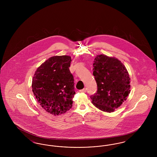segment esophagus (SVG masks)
<instances>
[{
  "label": "esophagus",
  "instance_id": "obj_1",
  "mask_svg": "<svg viewBox=\"0 0 157 157\" xmlns=\"http://www.w3.org/2000/svg\"><path fill=\"white\" fill-rule=\"evenodd\" d=\"M79 91H80L81 92H86V88H83V90H80Z\"/></svg>",
  "mask_w": 157,
  "mask_h": 157
}]
</instances>
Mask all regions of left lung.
<instances>
[{"label":"left lung","instance_id":"left-lung-1","mask_svg":"<svg viewBox=\"0 0 157 157\" xmlns=\"http://www.w3.org/2000/svg\"><path fill=\"white\" fill-rule=\"evenodd\" d=\"M93 65L98 90L90 97L92 102L104 112H113L130 93V78L127 69L118 59L105 55H97Z\"/></svg>","mask_w":157,"mask_h":157}]
</instances>
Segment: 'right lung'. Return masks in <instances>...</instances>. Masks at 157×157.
<instances>
[{
    "instance_id": "right-lung-1",
    "label": "right lung",
    "mask_w": 157,
    "mask_h": 157,
    "mask_svg": "<svg viewBox=\"0 0 157 157\" xmlns=\"http://www.w3.org/2000/svg\"><path fill=\"white\" fill-rule=\"evenodd\" d=\"M71 57L55 56L37 67L32 79V91L46 112L59 115L72 106L74 79L69 71Z\"/></svg>"
}]
</instances>
